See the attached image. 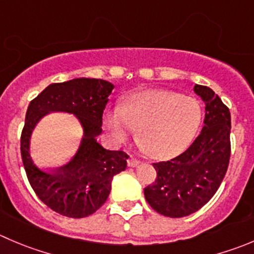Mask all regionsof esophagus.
<instances>
[{"mask_svg": "<svg viewBox=\"0 0 254 254\" xmlns=\"http://www.w3.org/2000/svg\"><path fill=\"white\" fill-rule=\"evenodd\" d=\"M139 164L140 161L137 159H135V157H129V160H127V165L130 167H136Z\"/></svg>", "mask_w": 254, "mask_h": 254, "instance_id": "34e87169", "label": "esophagus"}]
</instances>
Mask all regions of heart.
Listing matches in <instances>:
<instances>
[{
  "instance_id": "obj_1",
  "label": "heart",
  "mask_w": 254,
  "mask_h": 254,
  "mask_svg": "<svg viewBox=\"0 0 254 254\" xmlns=\"http://www.w3.org/2000/svg\"><path fill=\"white\" fill-rule=\"evenodd\" d=\"M201 117L200 104L192 98L152 90L131 95L123 108L108 110L104 127L117 145L137 129V139L150 156L171 159L192 142Z\"/></svg>"
}]
</instances>
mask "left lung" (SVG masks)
<instances>
[{
  "label": "left lung",
  "instance_id": "obj_1",
  "mask_svg": "<svg viewBox=\"0 0 254 254\" xmlns=\"http://www.w3.org/2000/svg\"><path fill=\"white\" fill-rule=\"evenodd\" d=\"M193 90L206 105L201 134L175 159L152 164L157 177L144 189L147 203L166 217H185L205 206L220 187L230 162V109L211 88L196 84Z\"/></svg>",
  "mask_w": 254,
  "mask_h": 254
}]
</instances>
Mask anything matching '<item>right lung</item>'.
Wrapping results in <instances>:
<instances>
[{"label": "right lung", "mask_w": 254, "mask_h": 254, "mask_svg": "<svg viewBox=\"0 0 254 254\" xmlns=\"http://www.w3.org/2000/svg\"><path fill=\"white\" fill-rule=\"evenodd\" d=\"M113 89L114 85L107 80L75 78L48 85L29 103L21 135L22 161L36 195L59 215L83 218L94 213L107 201L114 175L127 169V154L104 149L97 141ZM52 111L77 116L83 137L77 154L67 165L42 170L29 154L30 135L39 120Z\"/></svg>", "instance_id": "1"}]
</instances>
